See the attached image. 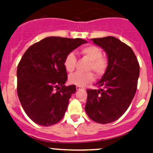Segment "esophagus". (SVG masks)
<instances>
[{
    "label": "esophagus",
    "mask_w": 153,
    "mask_h": 153,
    "mask_svg": "<svg viewBox=\"0 0 153 153\" xmlns=\"http://www.w3.org/2000/svg\"><path fill=\"white\" fill-rule=\"evenodd\" d=\"M76 90H83V87H81V86H76Z\"/></svg>",
    "instance_id": "esophagus-1"
}]
</instances>
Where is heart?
<instances>
[{
	"instance_id": "heart-1",
	"label": "heart",
	"mask_w": 153,
	"mask_h": 153,
	"mask_svg": "<svg viewBox=\"0 0 153 153\" xmlns=\"http://www.w3.org/2000/svg\"><path fill=\"white\" fill-rule=\"evenodd\" d=\"M81 54L90 61L88 70H93L97 76H101L105 73L107 67V61L102 57V52L99 47L93 45L86 46L80 50ZM76 63V58L74 53H69L63 61V66L67 72H73ZM94 79L93 73L77 72L69 76L70 83L78 86H83L91 83Z\"/></svg>"
}]
</instances>
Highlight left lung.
<instances>
[{"label": "left lung", "instance_id": "8db88e82", "mask_svg": "<svg viewBox=\"0 0 153 153\" xmlns=\"http://www.w3.org/2000/svg\"><path fill=\"white\" fill-rule=\"evenodd\" d=\"M107 55L105 74L97 83L99 90H87L85 111L98 123H112L122 117L136 94L140 65L130 47L114 36L93 38Z\"/></svg>", "mask_w": 153, "mask_h": 153}]
</instances>
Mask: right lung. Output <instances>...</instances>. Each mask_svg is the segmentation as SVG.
Returning a JSON list of instances; mask_svg holds the SVG:
<instances>
[{
    "label": "right lung",
    "mask_w": 153,
    "mask_h": 153,
    "mask_svg": "<svg viewBox=\"0 0 153 153\" xmlns=\"http://www.w3.org/2000/svg\"><path fill=\"white\" fill-rule=\"evenodd\" d=\"M87 41L48 36L33 44L23 55L17 70V95L32 121L49 126L60 122L76 86H65L63 61L69 53Z\"/></svg>",
    "instance_id": "obj_1"
}]
</instances>
